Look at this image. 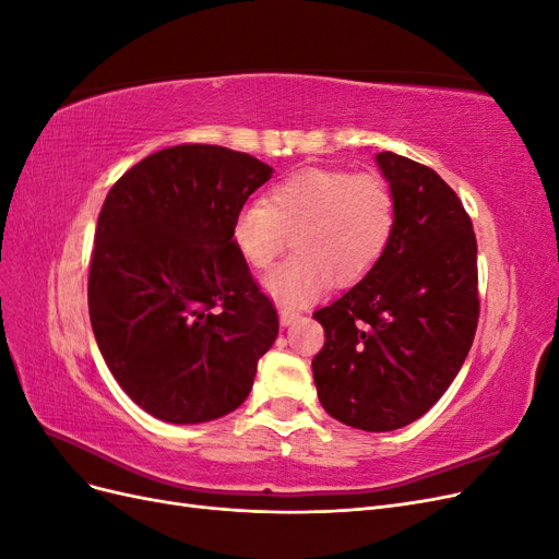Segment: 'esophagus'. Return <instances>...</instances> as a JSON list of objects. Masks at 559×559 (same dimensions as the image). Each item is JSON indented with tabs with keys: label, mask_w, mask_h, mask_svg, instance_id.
<instances>
[{
	"label": "esophagus",
	"mask_w": 559,
	"mask_h": 559,
	"mask_svg": "<svg viewBox=\"0 0 559 559\" xmlns=\"http://www.w3.org/2000/svg\"><path fill=\"white\" fill-rule=\"evenodd\" d=\"M298 317H300V314H298L296 310L282 308V310H280V324H282V326H292Z\"/></svg>",
	"instance_id": "obj_1"
}]
</instances>
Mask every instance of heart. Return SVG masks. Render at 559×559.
Segmentation results:
<instances>
[{
	"label": "heart",
	"mask_w": 559,
	"mask_h": 559,
	"mask_svg": "<svg viewBox=\"0 0 559 559\" xmlns=\"http://www.w3.org/2000/svg\"><path fill=\"white\" fill-rule=\"evenodd\" d=\"M396 228V195L378 175L302 170L251 200L233 218V242L251 267H267L294 233L296 257L263 277V292L284 308L324 294L331 277L352 284L386 253Z\"/></svg>",
	"instance_id": "1"
}]
</instances>
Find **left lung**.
I'll return each mask as SVG.
<instances>
[{"label": "left lung", "mask_w": 559, "mask_h": 559, "mask_svg": "<svg viewBox=\"0 0 559 559\" xmlns=\"http://www.w3.org/2000/svg\"><path fill=\"white\" fill-rule=\"evenodd\" d=\"M396 195L380 263L312 317L326 343L312 359L319 403L347 427L394 431L425 415L460 373L478 326L476 235L431 167L382 151Z\"/></svg>", "instance_id": "obj_1"}]
</instances>
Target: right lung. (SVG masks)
Masks as SVG:
<instances>
[{"label":"right lung","instance_id":"obj_1","mask_svg":"<svg viewBox=\"0 0 559 559\" xmlns=\"http://www.w3.org/2000/svg\"><path fill=\"white\" fill-rule=\"evenodd\" d=\"M259 158L181 144L114 183L88 277L103 359L142 411L200 425L240 408L280 321L233 242V218L273 177Z\"/></svg>","mask_w":559,"mask_h":559}]
</instances>
